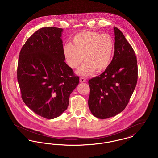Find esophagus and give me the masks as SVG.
<instances>
[{
  "label": "esophagus",
  "instance_id": "obj_1",
  "mask_svg": "<svg viewBox=\"0 0 158 158\" xmlns=\"http://www.w3.org/2000/svg\"><path fill=\"white\" fill-rule=\"evenodd\" d=\"M86 81V78L83 77H80V82H85Z\"/></svg>",
  "mask_w": 158,
  "mask_h": 158
}]
</instances>
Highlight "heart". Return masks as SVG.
Masks as SVG:
<instances>
[{"label": "heart", "mask_w": 158, "mask_h": 158, "mask_svg": "<svg viewBox=\"0 0 158 158\" xmlns=\"http://www.w3.org/2000/svg\"><path fill=\"white\" fill-rule=\"evenodd\" d=\"M73 44H66L63 53L68 66L73 69L85 63L77 73L89 75L95 70L101 72L108 66L113 56L114 42L108 34H101L95 31L79 32L73 38Z\"/></svg>", "instance_id": "heart-1"}]
</instances>
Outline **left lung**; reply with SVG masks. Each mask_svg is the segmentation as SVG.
<instances>
[{
    "label": "left lung",
    "instance_id": "8db88e82",
    "mask_svg": "<svg viewBox=\"0 0 158 158\" xmlns=\"http://www.w3.org/2000/svg\"><path fill=\"white\" fill-rule=\"evenodd\" d=\"M113 60L100 75L89 80L88 105L100 119L112 117L127 105L137 82L138 68L135 51L118 28L114 27Z\"/></svg>",
    "mask_w": 158,
    "mask_h": 158
}]
</instances>
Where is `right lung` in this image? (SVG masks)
Here are the masks:
<instances>
[{"mask_svg":"<svg viewBox=\"0 0 158 158\" xmlns=\"http://www.w3.org/2000/svg\"><path fill=\"white\" fill-rule=\"evenodd\" d=\"M62 28L45 27L29 38L19 53L17 79L23 101L38 115L55 118L67 110L79 77L65 63Z\"/></svg>","mask_w":158,"mask_h":158,"instance_id":"1","label":"right lung"}]
</instances>
